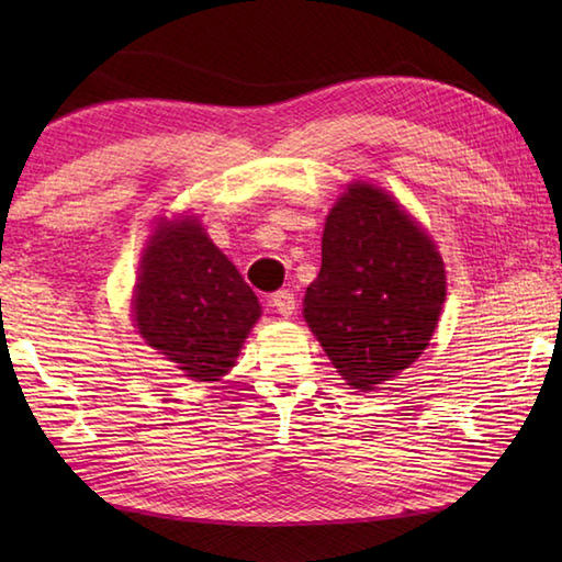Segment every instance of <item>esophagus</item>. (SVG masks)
I'll list each match as a JSON object with an SVG mask.
<instances>
[{"instance_id":"esophagus-1","label":"esophagus","mask_w":562,"mask_h":562,"mask_svg":"<svg viewBox=\"0 0 562 562\" xmlns=\"http://www.w3.org/2000/svg\"><path fill=\"white\" fill-rule=\"evenodd\" d=\"M270 304H272L274 308H278V314L292 316L294 308H296V296H294L290 290H280V292H274V294L270 296Z\"/></svg>"}]
</instances>
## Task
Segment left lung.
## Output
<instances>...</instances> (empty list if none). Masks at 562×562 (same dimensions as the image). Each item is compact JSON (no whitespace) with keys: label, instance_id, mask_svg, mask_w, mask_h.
Instances as JSON below:
<instances>
[{"label":"left lung","instance_id":"1","mask_svg":"<svg viewBox=\"0 0 562 562\" xmlns=\"http://www.w3.org/2000/svg\"><path fill=\"white\" fill-rule=\"evenodd\" d=\"M445 262L396 200L348 188L326 220L304 318L352 389L372 391L427 348L445 304Z\"/></svg>","mask_w":562,"mask_h":562}]
</instances>
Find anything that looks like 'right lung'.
Listing matches in <instances>:
<instances>
[{"label": "right lung", "instance_id": "obj_1", "mask_svg": "<svg viewBox=\"0 0 562 562\" xmlns=\"http://www.w3.org/2000/svg\"><path fill=\"white\" fill-rule=\"evenodd\" d=\"M133 304L139 336L195 381L229 372L260 316L254 290L198 220L154 232Z\"/></svg>", "mask_w": 562, "mask_h": 562}]
</instances>
